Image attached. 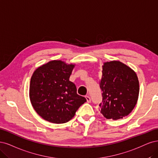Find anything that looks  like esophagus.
<instances>
[{
    "label": "esophagus",
    "mask_w": 158,
    "mask_h": 158,
    "mask_svg": "<svg viewBox=\"0 0 158 158\" xmlns=\"http://www.w3.org/2000/svg\"><path fill=\"white\" fill-rule=\"evenodd\" d=\"M85 98H86V102H90L91 99H90L89 96H86Z\"/></svg>",
    "instance_id": "1"
}]
</instances>
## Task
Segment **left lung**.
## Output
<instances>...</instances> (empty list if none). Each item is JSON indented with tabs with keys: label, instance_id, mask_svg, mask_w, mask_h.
Instances as JSON below:
<instances>
[{
	"label": "left lung",
	"instance_id": "obj_1",
	"mask_svg": "<svg viewBox=\"0 0 158 158\" xmlns=\"http://www.w3.org/2000/svg\"><path fill=\"white\" fill-rule=\"evenodd\" d=\"M100 87V113L106 119H121L133 111L139 98V82L129 66L117 60L104 62Z\"/></svg>",
	"mask_w": 158,
	"mask_h": 158
}]
</instances>
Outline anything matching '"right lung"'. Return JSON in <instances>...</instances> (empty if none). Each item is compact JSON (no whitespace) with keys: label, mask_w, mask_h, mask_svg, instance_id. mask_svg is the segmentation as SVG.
<instances>
[{"label":"right lung","mask_w":158,"mask_h":158,"mask_svg":"<svg viewBox=\"0 0 158 158\" xmlns=\"http://www.w3.org/2000/svg\"><path fill=\"white\" fill-rule=\"evenodd\" d=\"M75 64L52 60L33 72L29 86V98L35 111L53 123H64L72 119L86 100L77 93L75 85L69 81Z\"/></svg>","instance_id":"right-lung-1"}]
</instances>
